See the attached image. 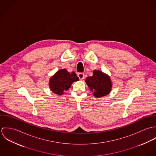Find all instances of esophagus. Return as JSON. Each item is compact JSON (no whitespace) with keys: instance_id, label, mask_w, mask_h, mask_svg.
I'll use <instances>...</instances> for the list:
<instances>
[{"instance_id":"34e87169","label":"esophagus","mask_w":156,"mask_h":156,"mask_svg":"<svg viewBox=\"0 0 156 156\" xmlns=\"http://www.w3.org/2000/svg\"><path fill=\"white\" fill-rule=\"evenodd\" d=\"M78 77H79L80 80H83V79H84V74H83V73H79Z\"/></svg>"}]
</instances>
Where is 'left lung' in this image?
<instances>
[{
  "mask_svg": "<svg viewBox=\"0 0 156 156\" xmlns=\"http://www.w3.org/2000/svg\"><path fill=\"white\" fill-rule=\"evenodd\" d=\"M85 82L96 98L108 95L112 88V83L109 76L100 70H94L93 75L88 77Z\"/></svg>",
  "mask_w": 156,
  "mask_h": 156,
  "instance_id": "obj_1",
  "label": "left lung"
}]
</instances>
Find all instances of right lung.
Segmentation results:
<instances>
[{"instance_id": "1", "label": "right lung", "mask_w": 156, "mask_h": 156, "mask_svg": "<svg viewBox=\"0 0 156 156\" xmlns=\"http://www.w3.org/2000/svg\"><path fill=\"white\" fill-rule=\"evenodd\" d=\"M79 79L75 72L69 73L67 69L58 70L51 76L48 82L50 90L55 94L61 95L71 87L74 82L79 81Z\"/></svg>"}]
</instances>
